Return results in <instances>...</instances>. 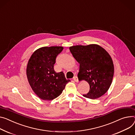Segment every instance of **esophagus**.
<instances>
[{
  "instance_id": "esophagus-1",
  "label": "esophagus",
  "mask_w": 135,
  "mask_h": 135,
  "mask_svg": "<svg viewBox=\"0 0 135 135\" xmlns=\"http://www.w3.org/2000/svg\"><path fill=\"white\" fill-rule=\"evenodd\" d=\"M74 80L75 81V82H78V77L77 76H75L73 78Z\"/></svg>"
}]
</instances>
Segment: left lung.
Returning a JSON list of instances; mask_svg holds the SVG:
<instances>
[{
    "mask_svg": "<svg viewBox=\"0 0 135 135\" xmlns=\"http://www.w3.org/2000/svg\"><path fill=\"white\" fill-rule=\"evenodd\" d=\"M69 49L79 63L78 79L86 81L90 85L89 92L83 96L95 99L104 95L114 74L113 61L109 53L97 44L72 46Z\"/></svg>",
    "mask_w": 135,
    "mask_h": 135,
    "instance_id": "1",
    "label": "left lung"
}]
</instances>
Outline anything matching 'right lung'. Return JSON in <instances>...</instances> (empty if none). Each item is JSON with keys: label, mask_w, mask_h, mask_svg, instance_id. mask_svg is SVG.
<instances>
[{"label": "right lung", "mask_w": 135, "mask_h": 135, "mask_svg": "<svg viewBox=\"0 0 135 135\" xmlns=\"http://www.w3.org/2000/svg\"><path fill=\"white\" fill-rule=\"evenodd\" d=\"M62 46L42 47L36 50L28 60L27 78L31 88L40 99L51 100L58 97L70 81L63 72L54 70L56 58Z\"/></svg>", "instance_id": "obj_1"}]
</instances>
